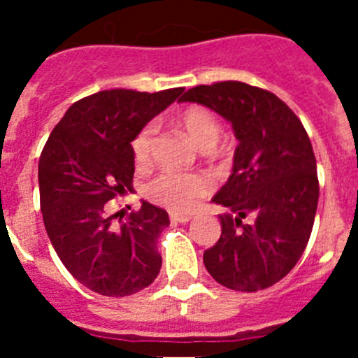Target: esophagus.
<instances>
[{
  "mask_svg": "<svg viewBox=\"0 0 358 358\" xmlns=\"http://www.w3.org/2000/svg\"><path fill=\"white\" fill-rule=\"evenodd\" d=\"M170 220L176 224H186L192 220V215H186V213H170Z\"/></svg>",
  "mask_w": 358,
  "mask_h": 358,
  "instance_id": "obj_1",
  "label": "esophagus"
}]
</instances>
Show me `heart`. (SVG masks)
<instances>
[{
  "label": "heart",
  "instance_id": "b5f03b06",
  "mask_svg": "<svg viewBox=\"0 0 358 358\" xmlns=\"http://www.w3.org/2000/svg\"><path fill=\"white\" fill-rule=\"evenodd\" d=\"M176 127L186 134L197 147L210 148L220 136V123L217 116L204 106H188L176 116ZM154 129L150 125L141 129L132 140V159L136 166H147L150 163ZM213 188L210 177L201 172H163L148 182L147 195L173 211H188L201 199L206 197Z\"/></svg>",
  "mask_w": 358,
  "mask_h": 358
}]
</instances>
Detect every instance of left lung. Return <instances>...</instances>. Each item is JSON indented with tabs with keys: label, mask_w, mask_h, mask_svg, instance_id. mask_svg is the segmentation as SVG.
Segmentation results:
<instances>
[{
	"label": "left lung",
	"mask_w": 358,
	"mask_h": 358,
	"mask_svg": "<svg viewBox=\"0 0 358 358\" xmlns=\"http://www.w3.org/2000/svg\"><path fill=\"white\" fill-rule=\"evenodd\" d=\"M179 102L213 109L238 140L233 173L213 197L227 211L204 251L208 273L231 290L268 289L301 258L317 210V164L301 120L274 93L236 80L195 85Z\"/></svg>",
	"instance_id": "1"
}]
</instances>
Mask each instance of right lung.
<instances>
[{
  "label": "right lung",
  "mask_w": 358,
  "mask_h": 358,
  "mask_svg": "<svg viewBox=\"0 0 358 358\" xmlns=\"http://www.w3.org/2000/svg\"><path fill=\"white\" fill-rule=\"evenodd\" d=\"M185 87L141 93L109 90L73 103L39 159L41 211L46 233L71 276L93 292H140L161 268L157 238L169 213L143 202L125 222L110 201L132 189L131 141Z\"/></svg>",
  "instance_id": "obj_1"
}]
</instances>
